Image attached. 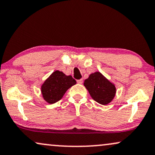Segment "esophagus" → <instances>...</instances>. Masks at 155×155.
<instances>
[{
    "label": "esophagus",
    "instance_id": "34e87169",
    "mask_svg": "<svg viewBox=\"0 0 155 155\" xmlns=\"http://www.w3.org/2000/svg\"><path fill=\"white\" fill-rule=\"evenodd\" d=\"M77 83L78 84H81L82 83H83V79H79V80H77Z\"/></svg>",
    "mask_w": 155,
    "mask_h": 155
}]
</instances>
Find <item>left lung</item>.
Listing matches in <instances>:
<instances>
[{
    "instance_id": "8db88e82",
    "label": "left lung",
    "mask_w": 155,
    "mask_h": 155,
    "mask_svg": "<svg viewBox=\"0 0 155 155\" xmlns=\"http://www.w3.org/2000/svg\"><path fill=\"white\" fill-rule=\"evenodd\" d=\"M87 88L94 100L102 105H107L113 100L116 94V87L99 71L91 74L84 81Z\"/></svg>"
}]
</instances>
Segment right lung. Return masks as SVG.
<instances>
[{"instance_id":"right-lung-1","label":"right lung","mask_w":155,"mask_h":155,"mask_svg":"<svg viewBox=\"0 0 155 155\" xmlns=\"http://www.w3.org/2000/svg\"><path fill=\"white\" fill-rule=\"evenodd\" d=\"M76 84V80L71 76H66L58 70L55 71L41 85L42 97L46 102L54 104L61 99L66 91Z\"/></svg>"}]
</instances>
